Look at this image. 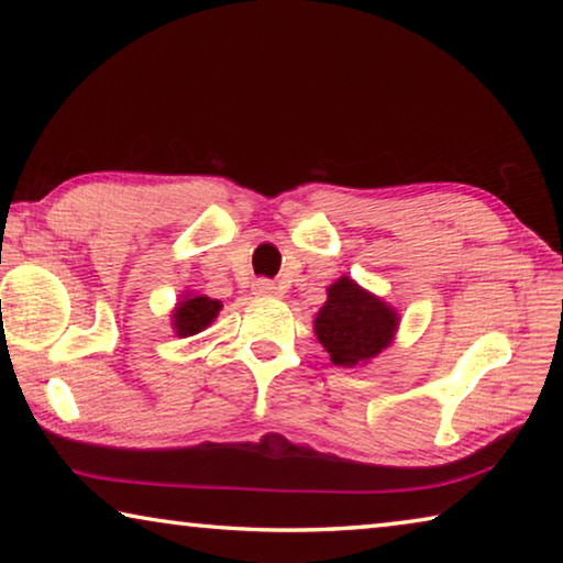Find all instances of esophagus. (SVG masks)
<instances>
[{"mask_svg":"<svg viewBox=\"0 0 563 563\" xmlns=\"http://www.w3.org/2000/svg\"><path fill=\"white\" fill-rule=\"evenodd\" d=\"M253 292L255 295H283L278 285H275L273 280H265V278H258L253 283Z\"/></svg>","mask_w":563,"mask_h":563,"instance_id":"esophagus-1","label":"esophagus"}]
</instances>
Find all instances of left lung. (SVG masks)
Instances as JSON below:
<instances>
[{"mask_svg": "<svg viewBox=\"0 0 563 563\" xmlns=\"http://www.w3.org/2000/svg\"><path fill=\"white\" fill-rule=\"evenodd\" d=\"M397 310L377 295L342 275L328 288V300L316 316V335L332 365L355 367L377 357L395 340Z\"/></svg>", "mask_w": 563, "mask_h": 563, "instance_id": "1", "label": "left lung"}]
</instances>
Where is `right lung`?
I'll return each mask as SVG.
<instances>
[{"mask_svg":"<svg viewBox=\"0 0 563 563\" xmlns=\"http://www.w3.org/2000/svg\"><path fill=\"white\" fill-rule=\"evenodd\" d=\"M223 305L218 300L206 298V295H184V300L176 305V310L170 312V325L178 338H190L206 330L218 318Z\"/></svg>","mask_w":563,"mask_h":563,"instance_id":"obj_1","label":"right lung"}]
</instances>
